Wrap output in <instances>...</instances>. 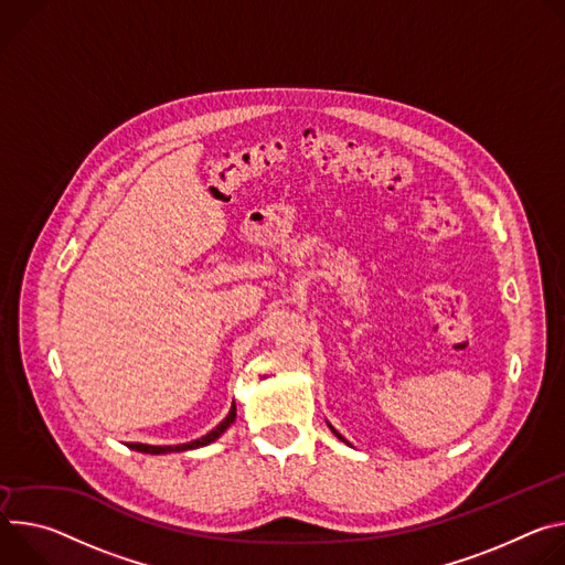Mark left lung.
<instances>
[{
	"instance_id": "obj_1",
	"label": "left lung",
	"mask_w": 565,
	"mask_h": 565,
	"mask_svg": "<svg viewBox=\"0 0 565 565\" xmlns=\"http://www.w3.org/2000/svg\"><path fill=\"white\" fill-rule=\"evenodd\" d=\"M330 428H332V426H330ZM332 433H334V435H337V437H339V440H341V443H345V445H350V443H348V440H345V437H343V435H341V433H337V430H334V428H332Z\"/></svg>"
}]
</instances>
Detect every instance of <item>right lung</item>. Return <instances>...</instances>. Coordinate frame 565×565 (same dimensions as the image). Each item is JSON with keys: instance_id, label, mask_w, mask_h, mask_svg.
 <instances>
[{"instance_id": "1", "label": "right lung", "mask_w": 565, "mask_h": 565, "mask_svg": "<svg viewBox=\"0 0 565 565\" xmlns=\"http://www.w3.org/2000/svg\"><path fill=\"white\" fill-rule=\"evenodd\" d=\"M233 419H235V404L231 406L228 415L213 430H209L204 437H200V440H193V443H188V445H177V447H152V445H141V443H132L128 447L135 449V451H141V454H152V456H157V454H172V451H188V449H200V447H206V445L215 443L217 437L233 424Z\"/></svg>"}]
</instances>
